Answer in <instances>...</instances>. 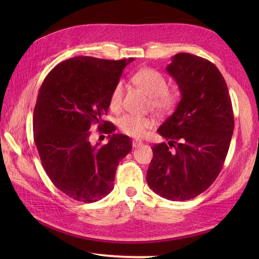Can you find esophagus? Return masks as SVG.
Listing matches in <instances>:
<instances>
[{
    "mask_svg": "<svg viewBox=\"0 0 259 259\" xmlns=\"http://www.w3.org/2000/svg\"><path fill=\"white\" fill-rule=\"evenodd\" d=\"M132 144H133V147H134V148H138V147H140V146L143 145V142H142V140L134 139V140H133Z\"/></svg>",
    "mask_w": 259,
    "mask_h": 259,
    "instance_id": "1",
    "label": "esophagus"
}]
</instances>
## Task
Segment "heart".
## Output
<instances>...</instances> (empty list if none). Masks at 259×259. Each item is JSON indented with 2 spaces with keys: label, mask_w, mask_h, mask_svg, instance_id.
<instances>
[{
  "label": "heart",
  "mask_w": 259,
  "mask_h": 259,
  "mask_svg": "<svg viewBox=\"0 0 259 259\" xmlns=\"http://www.w3.org/2000/svg\"><path fill=\"white\" fill-rule=\"evenodd\" d=\"M132 81L149 95V105L154 111L161 114L169 113L177 106L180 95L175 89H168L165 76L158 70L144 68L138 70L132 76ZM124 86L117 82L109 96V107L117 111L121 109ZM153 125V120L149 116L124 114L117 120V126L124 134L132 137H142L148 128Z\"/></svg>",
  "instance_id": "heart-1"
}]
</instances>
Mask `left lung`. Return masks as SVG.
I'll use <instances>...</instances> for the list:
<instances>
[{
	"mask_svg": "<svg viewBox=\"0 0 259 259\" xmlns=\"http://www.w3.org/2000/svg\"><path fill=\"white\" fill-rule=\"evenodd\" d=\"M166 70L182 99L158 130L167 143L153 145L147 183L163 198L186 201L204 192L221 173L233 134V110L213 62L179 53Z\"/></svg>",
	"mask_w": 259,
	"mask_h": 259,
	"instance_id": "8db88e82",
	"label": "left lung"
}]
</instances>
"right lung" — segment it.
<instances>
[{"label": "right lung", "instance_id": "obj_1", "mask_svg": "<svg viewBox=\"0 0 259 259\" xmlns=\"http://www.w3.org/2000/svg\"><path fill=\"white\" fill-rule=\"evenodd\" d=\"M133 60L70 58L51 70L38 91L34 143L52 183L73 200L92 203L110 193L119 162L132 150L131 138L113 134L114 125L103 116L113 86ZM93 123L112 134L108 144H90Z\"/></svg>", "mask_w": 259, "mask_h": 259}]
</instances>
